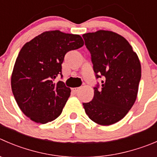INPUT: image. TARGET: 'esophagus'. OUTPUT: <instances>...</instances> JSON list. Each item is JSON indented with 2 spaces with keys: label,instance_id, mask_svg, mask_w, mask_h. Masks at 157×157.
Listing matches in <instances>:
<instances>
[{
  "label": "esophagus",
  "instance_id": "obj_1",
  "mask_svg": "<svg viewBox=\"0 0 157 157\" xmlns=\"http://www.w3.org/2000/svg\"><path fill=\"white\" fill-rule=\"evenodd\" d=\"M79 90H80V87H74V88H72V91L74 93H75V94H77V93L78 92Z\"/></svg>",
  "mask_w": 157,
  "mask_h": 157
}]
</instances>
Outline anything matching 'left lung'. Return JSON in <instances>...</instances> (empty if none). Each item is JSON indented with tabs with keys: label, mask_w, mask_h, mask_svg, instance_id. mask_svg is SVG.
Masks as SVG:
<instances>
[{
	"label": "left lung",
	"mask_w": 157,
	"mask_h": 157,
	"mask_svg": "<svg viewBox=\"0 0 157 157\" xmlns=\"http://www.w3.org/2000/svg\"><path fill=\"white\" fill-rule=\"evenodd\" d=\"M91 54L96 78L101 86L94 88V98L83 103L86 115L103 126L122 120L136 101L141 78L138 56L124 36L109 30L83 34Z\"/></svg>",
	"instance_id": "left-lung-1"
}]
</instances>
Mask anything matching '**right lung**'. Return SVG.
I'll use <instances>...</instances> for the list:
<instances>
[{
    "label": "right lung",
    "mask_w": 157,
    "mask_h": 157,
    "mask_svg": "<svg viewBox=\"0 0 157 157\" xmlns=\"http://www.w3.org/2000/svg\"><path fill=\"white\" fill-rule=\"evenodd\" d=\"M83 45L78 34L45 31L23 46L11 75V89L17 103L31 121L47 124L61 114L71 89L63 81L62 63L68 51Z\"/></svg>",
    "instance_id": "add662e5"
}]
</instances>
